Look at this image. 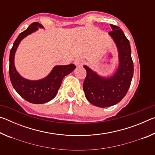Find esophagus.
I'll list each match as a JSON object with an SVG mask.
<instances>
[{
	"label": "esophagus",
	"instance_id": "34e87169",
	"mask_svg": "<svg viewBox=\"0 0 155 155\" xmlns=\"http://www.w3.org/2000/svg\"><path fill=\"white\" fill-rule=\"evenodd\" d=\"M74 64L77 67L82 66L83 64V61L81 59H77L74 61Z\"/></svg>",
	"mask_w": 155,
	"mask_h": 155
}]
</instances>
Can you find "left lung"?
Here are the masks:
<instances>
[{
    "instance_id": "obj_1",
    "label": "left lung",
    "mask_w": 155,
    "mask_h": 155,
    "mask_svg": "<svg viewBox=\"0 0 155 155\" xmlns=\"http://www.w3.org/2000/svg\"><path fill=\"white\" fill-rule=\"evenodd\" d=\"M109 33L118 52V66L109 77L98 74L87 65L83 67L87 76L83 83V90L87 101L98 107H111L118 103L127 94L133 76V63L131 58L130 42L122 30L111 25Z\"/></svg>"
}]
</instances>
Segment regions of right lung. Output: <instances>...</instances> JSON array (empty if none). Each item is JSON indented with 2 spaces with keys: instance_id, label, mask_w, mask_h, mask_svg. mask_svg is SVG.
<instances>
[{
  "instance_id": "right-lung-1",
  "label": "right lung",
  "mask_w": 155,
  "mask_h": 155,
  "mask_svg": "<svg viewBox=\"0 0 155 155\" xmlns=\"http://www.w3.org/2000/svg\"><path fill=\"white\" fill-rule=\"evenodd\" d=\"M44 27L38 22L31 24L21 33L14 41L9 54V77L17 93L26 101L33 104H44L56 96L64 78L74 70V64L55 65L46 77L39 80H29L22 77L15 66V54L23 39Z\"/></svg>"
}]
</instances>
